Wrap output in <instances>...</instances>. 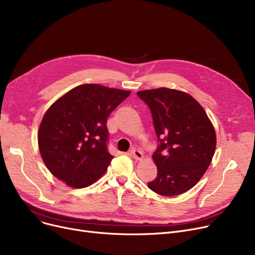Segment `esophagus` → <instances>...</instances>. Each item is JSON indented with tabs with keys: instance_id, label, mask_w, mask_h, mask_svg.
<instances>
[{
	"instance_id": "esophagus-1",
	"label": "esophagus",
	"mask_w": 255,
	"mask_h": 255,
	"mask_svg": "<svg viewBox=\"0 0 255 255\" xmlns=\"http://www.w3.org/2000/svg\"><path fill=\"white\" fill-rule=\"evenodd\" d=\"M130 154L132 155V157L134 158L135 160H141V159L143 158V154L141 153V151H139V150H137V149H133V150H131Z\"/></svg>"
}]
</instances>
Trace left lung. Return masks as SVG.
Listing matches in <instances>:
<instances>
[{"label":"left lung","mask_w":255,"mask_h":255,"mask_svg":"<svg viewBox=\"0 0 255 255\" xmlns=\"http://www.w3.org/2000/svg\"><path fill=\"white\" fill-rule=\"evenodd\" d=\"M149 105L159 146L152 158L157 178L148 187L163 196L180 195L203 178L216 149V132L204 107L185 92L138 91Z\"/></svg>","instance_id":"obj_1"}]
</instances>
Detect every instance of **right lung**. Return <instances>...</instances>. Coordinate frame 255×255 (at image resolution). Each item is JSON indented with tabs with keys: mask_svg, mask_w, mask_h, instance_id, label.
Listing matches in <instances>:
<instances>
[{
	"mask_svg": "<svg viewBox=\"0 0 255 255\" xmlns=\"http://www.w3.org/2000/svg\"><path fill=\"white\" fill-rule=\"evenodd\" d=\"M130 93L85 84L49 106L39 126L38 146L53 176L72 188H85L104 175L113 159L106 148V121Z\"/></svg>",
	"mask_w": 255,
	"mask_h": 255,
	"instance_id": "right-lung-1",
	"label": "right lung"
}]
</instances>
